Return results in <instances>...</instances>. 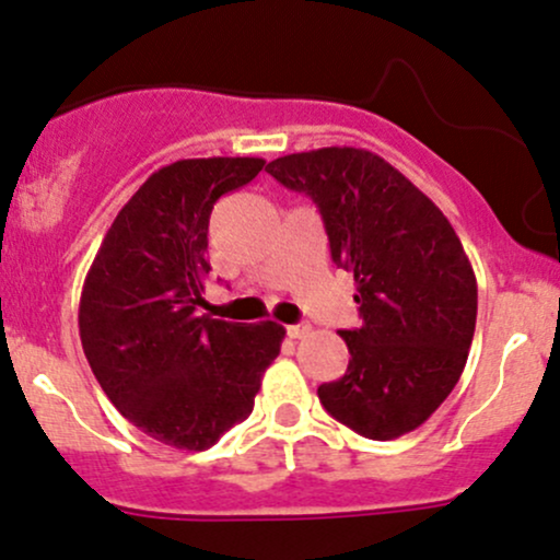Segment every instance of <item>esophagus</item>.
Listing matches in <instances>:
<instances>
[{
	"instance_id": "obj_1",
	"label": "esophagus",
	"mask_w": 560,
	"mask_h": 560,
	"mask_svg": "<svg viewBox=\"0 0 560 560\" xmlns=\"http://www.w3.org/2000/svg\"><path fill=\"white\" fill-rule=\"evenodd\" d=\"M287 335L292 340H303V337L311 335V324H292V327H287Z\"/></svg>"
}]
</instances>
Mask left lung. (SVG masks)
Masks as SVG:
<instances>
[{"label": "left lung", "mask_w": 560, "mask_h": 560, "mask_svg": "<svg viewBox=\"0 0 560 560\" xmlns=\"http://www.w3.org/2000/svg\"><path fill=\"white\" fill-rule=\"evenodd\" d=\"M266 172L311 196L331 260L355 281L361 327L340 331L350 361L318 385L324 409L374 441L420 428L457 385L476 331V273L452 223L366 149L290 153Z\"/></svg>", "instance_id": "obj_1"}]
</instances>
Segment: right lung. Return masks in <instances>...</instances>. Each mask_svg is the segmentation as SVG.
Masks as SVG:
<instances>
[{"instance_id": "right-lung-1", "label": "right lung", "mask_w": 560, "mask_h": 560, "mask_svg": "<svg viewBox=\"0 0 560 560\" xmlns=\"http://www.w3.org/2000/svg\"><path fill=\"white\" fill-rule=\"evenodd\" d=\"M266 159H180L121 207L79 300V337L116 409L151 439L201 452L247 420L284 327L199 316L214 201Z\"/></svg>"}]
</instances>
